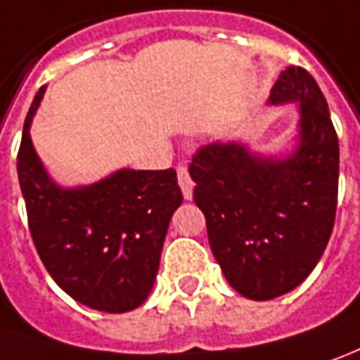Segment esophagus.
Wrapping results in <instances>:
<instances>
[{"mask_svg":"<svg viewBox=\"0 0 360 360\" xmlns=\"http://www.w3.org/2000/svg\"><path fill=\"white\" fill-rule=\"evenodd\" d=\"M178 184L182 188V194H184L186 200H192V195H194V182H192V178L188 174V168L186 166H178Z\"/></svg>","mask_w":360,"mask_h":360,"instance_id":"1","label":"esophagus"}]
</instances>
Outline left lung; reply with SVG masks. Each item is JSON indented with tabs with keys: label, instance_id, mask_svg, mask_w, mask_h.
<instances>
[{
	"label": "left lung",
	"instance_id": "left-lung-1",
	"mask_svg": "<svg viewBox=\"0 0 360 360\" xmlns=\"http://www.w3.org/2000/svg\"><path fill=\"white\" fill-rule=\"evenodd\" d=\"M270 103L300 101V145L288 158L210 143L190 162L215 260L251 300L282 296L308 278L333 231L339 141L327 101L308 70L288 66Z\"/></svg>",
	"mask_w": 360,
	"mask_h": 360
}]
</instances>
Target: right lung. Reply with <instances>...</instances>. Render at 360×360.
<instances>
[{"instance_id": "add662e5", "label": "right lung", "mask_w": 360, "mask_h": 360, "mask_svg": "<svg viewBox=\"0 0 360 360\" xmlns=\"http://www.w3.org/2000/svg\"><path fill=\"white\" fill-rule=\"evenodd\" d=\"M43 94L44 86L27 113L17 155L37 252L76 302L108 314L131 311L153 290L168 223L182 204L176 170L123 168L84 188L56 186L29 135Z\"/></svg>"}]
</instances>
